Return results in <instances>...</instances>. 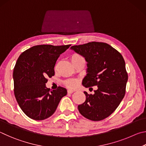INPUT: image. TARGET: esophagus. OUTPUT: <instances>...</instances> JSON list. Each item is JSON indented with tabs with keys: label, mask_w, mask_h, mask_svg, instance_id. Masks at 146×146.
<instances>
[{
	"label": "esophagus",
	"mask_w": 146,
	"mask_h": 146,
	"mask_svg": "<svg viewBox=\"0 0 146 146\" xmlns=\"http://www.w3.org/2000/svg\"><path fill=\"white\" fill-rule=\"evenodd\" d=\"M67 92H68V94H72L74 92V90H67Z\"/></svg>",
	"instance_id": "esophagus-1"
}]
</instances>
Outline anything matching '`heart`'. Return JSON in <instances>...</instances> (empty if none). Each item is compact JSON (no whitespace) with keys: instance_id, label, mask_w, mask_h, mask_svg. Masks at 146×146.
<instances>
[{"instance_id":"1","label":"heart","mask_w":146,"mask_h":146,"mask_svg":"<svg viewBox=\"0 0 146 146\" xmlns=\"http://www.w3.org/2000/svg\"><path fill=\"white\" fill-rule=\"evenodd\" d=\"M81 59H84V58L81 55L78 54H74L71 56V58H70L72 63L74 62V61H76L78 60H80ZM65 85L67 86L68 88H74L77 86L78 81L75 80H68L67 81H65Z\"/></svg>"}]
</instances>
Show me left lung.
Returning a JSON list of instances; mask_svg holds the SVG:
<instances>
[{"label":"left lung","instance_id":"left-lung-1","mask_svg":"<svg viewBox=\"0 0 146 146\" xmlns=\"http://www.w3.org/2000/svg\"><path fill=\"white\" fill-rule=\"evenodd\" d=\"M70 48L83 56L87 62V74L82 85L86 88L98 86L93 95L84 92L86 100L78 105L79 111L91 121L106 119L119 106L126 93L128 76L123 57L103 42H89Z\"/></svg>","mask_w":146,"mask_h":146}]
</instances>
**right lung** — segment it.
Instances as JSON below:
<instances>
[{
  "label": "right lung",
  "instance_id": "right-lung-1",
  "mask_svg": "<svg viewBox=\"0 0 146 146\" xmlns=\"http://www.w3.org/2000/svg\"><path fill=\"white\" fill-rule=\"evenodd\" d=\"M70 45H38L28 48L18 58L13 69L14 94L20 108L29 118L42 121L54 113L66 88L50 90L47 78L54 75V66L61 54Z\"/></svg>",
  "mask_w": 146,
  "mask_h": 146
}]
</instances>
